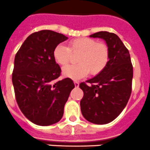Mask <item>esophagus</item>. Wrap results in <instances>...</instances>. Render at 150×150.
<instances>
[{
  "instance_id": "esophagus-1",
  "label": "esophagus",
  "mask_w": 150,
  "mask_h": 150,
  "mask_svg": "<svg viewBox=\"0 0 150 150\" xmlns=\"http://www.w3.org/2000/svg\"><path fill=\"white\" fill-rule=\"evenodd\" d=\"M74 85H75V87H79V82L74 81Z\"/></svg>"
}]
</instances>
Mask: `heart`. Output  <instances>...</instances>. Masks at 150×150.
Listing matches in <instances>:
<instances>
[{
	"label": "heart",
	"mask_w": 150,
	"mask_h": 150,
	"mask_svg": "<svg viewBox=\"0 0 150 150\" xmlns=\"http://www.w3.org/2000/svg\"><path fill=\"white\" fill-rule=\"evenodd\" d=\"M73 54L79 55L76 65H70L63 68V75L72 79H79L90 73L91 75L100 74L109 61V50L106 44L98 43L91 38H83L73 40L69 47L59 44L53 50V58L57 64L65 66L71 60Z\"/></svg>",
	"instance_id": "b5f03b06"
}]
</instances>
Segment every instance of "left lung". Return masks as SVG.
I'll return each instance as SVG.
<instances>
[{
    "label": "left lung",
    "instance_id": "1",
    "mask_svg": "<svg viewBox=\"0 0 150 150\" xmlns=\"http://www.w3.org/2000/svg\"><path fill=\"white\" fill-rule=\"evenodd\" d=\"M100 38L109 50V61L105 68L95 77L79 84L83 91L80 100L83 116L97 125L110 122L124 110L132 93L133 67L128 50L113 33L99 31L89 36Z\"/></svg>",
    "mask_w": 150,
    "mask_h": 150
}]
</instances>
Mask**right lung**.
<instances>
[{
  "label": "right lung",
  "mask_w": 150,
  "mask_h": 150,
  "mask_svg": "<svg viewBox=\"0 0 150 150\" xmlns=\"http://www.w3.org/2000/svg\"><path fill=\"white\" fill-rule=\"evenodd\" d=\"M67 38L52 30H40L26 38L15 56L12 81L17 104L28 120L38 125L60 121L75 87L70 78L55 82L62 71L53 50Z\"/></svg>",
  "instance_id": "obj_1"
}]
</instances>
